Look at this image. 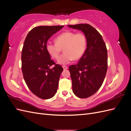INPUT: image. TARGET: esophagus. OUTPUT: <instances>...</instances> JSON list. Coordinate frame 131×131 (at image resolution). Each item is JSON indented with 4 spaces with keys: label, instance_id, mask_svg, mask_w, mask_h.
Returning <instances> with one entry per match:
<instances>
[{
    "label": "esophagus",
    "instance_id": "obj_1",
    "mask_svg": "<svg viewBox=\"0 0 131 131\" xmlns=\"http://www.w3.org/2000/svg\"><path fill=\"white\" fill-rule=\"evenodd\" d=\"M63 69L64 70H66V69H67L68 68V67L67 66H63Z\"/></svg>",
    "mask_w": 131,
    "mask_h": 131
}]
</instances>
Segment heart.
I'll use <instances>...</instances> for the list:
<instances>
[{
	"instance_id": "1",
	"label": "heart",
	"mask_w": 131,
	"mask_h": 131,
	"mask_svg": "<svg viewBox=\"0 0 131 131\" xmlns=\"http://www.w3.org/2000/svg\"><path fill=\"white\" fill-rule=\"evenodd\" d=\"M56 43L48 42L46 49L50 56L57 59L62 49L63 53L58 62L61 64H67L72 61L80 59L84 54L87 46V38L83 33H75L68 31L59 35L56 38Z\"/></svg>"
}]
</instances>
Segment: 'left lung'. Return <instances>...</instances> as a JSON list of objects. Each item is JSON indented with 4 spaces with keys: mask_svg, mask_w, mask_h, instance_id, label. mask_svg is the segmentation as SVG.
I'll use <instances>...</instances> for the list:
<instances>
[{
    "mask_svg": "<svg viewBox=\"0 0 131 131\" xmlns=\"http://www.w3.org/2000/svg\"><path fill=\"white\" fill-rule=\"evenodd\" d=\"M81 30L87 38V47L76 65L69 67L75 96L86 98L100 89L108 69V53L105 43L98 31L89 24L68 25Z\"/></svg>",
    "mask_w": 131,
    "mask_h": 131,
    "instance_id": "obj_1",
    "label": "left lung"
}]
</instances>
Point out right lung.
Wrapping results in <instances>:
<instances>
[{
  "label": "right lung",
  "instance_id": "right-lung-1",
  "mask_svg": "<svg viewBox=\"0 0 131 131\" xmlns=\"http://www.w3.org/2000/svg\"><path fill=\"white\" fill-rule=\"evenodd\" d=\"M63 27H35L28 33L23 43L21 54L23 78L31 92L43 100L52 98L56 93L63 70L61 65L51 59L46 45L49 38Z\"/></svg>",
  "mask_w": 131,
  "mask_h": 131
}]
</instances>
